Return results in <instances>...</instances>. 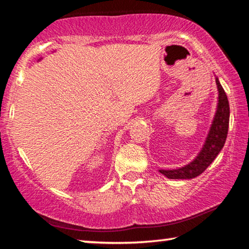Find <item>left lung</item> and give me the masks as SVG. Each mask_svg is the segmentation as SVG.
<instances>
[{
    "instance_id": "1",
    "label": "left lung",
    "mask_w": 249,
    "mask_h": 249,
    "mask_svg": "<svg viewBox=\"0 0 249 249\" xmlns=\"http://www.w3.org/2000/svg\"><path fill=\"white\" fill-rule=\"evenodd\" d=\"M217 88V105L209 133L197 155L188 165L177 169H159L168 179H192L201 175L208 168L225 144L230 123V104L224 89L215 75Z\"/></svg>"
}]
</instances>
